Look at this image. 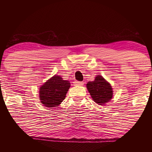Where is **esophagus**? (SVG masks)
<instances>
[{"mask_svg": "<svg viewBox=\"0 0 152 152\" xmlns=\"http://www.w3.org/2000/svg\"><path fill=\"white\" fill-rule=\"evenodd\" d=\"M74 84L76 85V86H82L83 84H84V83H83V81H76L74 82Z\"/></svg>", "mask_w": 152, "mask_h": 152, "instance_id": "esophagus-1", "label": "esophagus"}]
</instances>
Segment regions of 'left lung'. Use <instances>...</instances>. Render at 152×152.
Masks as SVG:
<instances>
[{
  "mask_svg": "<svg viewBox=\"0 0 152 152\" xmlns=\"http://www.w3.org/2000/svg\"><path fill=\"white\" fill-rule=\"evenodd\" d=\"M86 88L96 104L105 105L113 97L111 84L102 76H96L94 81H88Z\"/></svg>",
  "mask_w": 152,
  "mask_h": 152,
  "instance_id": "obj_1",
  "label": "left lung"
}]
</instances>
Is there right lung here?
Returning <instances> with one entry per match:
<instances>
[{
    "mask_svg": "<svg viewBox=\"0 0 152 152\" xmlns=\"http://www.w3.org/2000/svg\"><path fill=\"white\" fill-rule=\"evenodd\" d=\"M71 86L69 81L63 80L61 76L54 75L40 87L39 98L45 106H58L66 98Z\"/></svg>",
    "mask_w": 152,
    "mask_h": 152,
    "instance_id": "obj_1",
    "label": "right lung"
}]
</instances>
